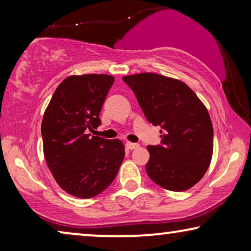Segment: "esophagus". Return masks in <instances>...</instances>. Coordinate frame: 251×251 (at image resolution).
<instances>
[{
    "label": "esophagus",
    "mask_w": 251,
    "mask_h": 251,
    "mask_svg": "<svg viewBox=\"0 0 251 251\" xmlns=\"http://www.w3.org/2000/svg\"><path fill=\"white\" fill-rule=\"evenodd\" d=\"M126 146L128 150H136L137 147H139L138 144H135V143H130V142H126Z\"/></svg>",
    "instance_id": "esophagus-1"
}]
</instances>
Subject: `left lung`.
Listing matches in <instances>:
<instances>
[{"instance_id":"8db88e82","label":"left lung","mask_w":251,"mask_h":251,"mask_svg":"<svg viewBox=\"0 0 251 251\" xmlns=\"http://www.w3.org/2000/svg\"><path fill=\"white\" fill-rule=\"evenodd\" d=\"M122 80L135 92L147 121L161 126L160 145L147 146V175L169 191L194 186L204 176L214 149V129L203 102L176 78L142 73Z\"/></svg>"}]
</instances>
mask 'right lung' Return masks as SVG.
<instances>
[{"mask_svg":"<svg viewBox=\"0 0 251 251\" xmlns=\"http://www.w3.org/2000/svg\"><path fill=\"white\" fill-rule=\"evenodd\" d=\"M114 77L72 75L58 85L44 112L41 133L48 167L58 185L76 198H94L118 175L125 145L91 136Z\"/></svg>","mask_w":251,"mask_h":251,"instance_id":"right-lung-1","label":"right lung"}]
</instances>
